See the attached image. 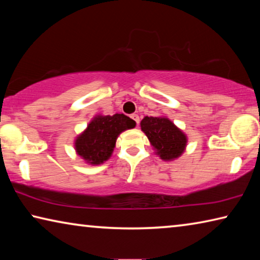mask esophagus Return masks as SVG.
Here are the masks:
<instances>
[{
	"mask_svg": "<svg viewBox=\"0 0 260 260\" xmlns=\"http://www.w3.org/2000/svg\"><path fill=\"white\" fill-rule=\"evenodd\" d=\"M131 118H132V119H133V120L135 121V124L139 126V124H140V117L138 116V114H132Z\"/></svg>",
	"mask_w": 260,
	"mask_h": 260,
	"instance_id": "esophagus-1",
	"label": "esophagus"
}]
</instances>
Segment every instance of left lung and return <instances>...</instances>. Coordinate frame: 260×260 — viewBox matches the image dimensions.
<instances>
[{
    "mask_svg": "<svg viewBox=\"0 0 260 260\" xmlns=\"http://www.w3.org/2000/svg\"><path fill=\"white\" fill-rule=\"evenodd\" d=\"M141 129L146 133L161 159L178 158L186 148V135L167 118L144 117L141 121Z\"/></svg>",
    "mask_w": 260,
    "mask_h": 260,
    "instance_id": "obj_1",
    "label": "left lung"
}]
</instances>
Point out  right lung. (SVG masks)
I'll return each mask as SVG.
<instances>
[{"instance_id": "right-lung-1", "label": "right lung", "mask_w": 260, "mask_h": 260, "mask_svg": "<svg viewBox=\"0 0 260 260\" xmlns=\"http://www.w3.org/2000/svg\"><path fill=\"white\" fill-rule=\"evenodd\" d=\"M135 121L125 114L95 117L76 140V150L87 162L99 165L109 159L121 132L134 128Z\"/></svg>"}]
</instances>
